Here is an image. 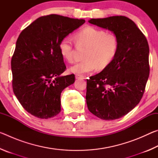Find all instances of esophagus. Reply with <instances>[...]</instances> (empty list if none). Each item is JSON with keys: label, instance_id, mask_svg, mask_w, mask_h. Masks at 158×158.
Wrapping results in <instances>:
<instances>
[{"label": "esophagus", "instance_id": "esophagus-1", "mask_svg": "<svg viewBox=\"0 0 158 158\" xmlns=\"http://www.w3.org/2000/svg\"><path fill=\"white\" fill-rule=\"evenodd\" d=\"M75 77L76 79H84L85 78L84 76L81 75V74H76Z\"/></svg>", "mask_w": 158, "mask_h": 158}]
</instances>
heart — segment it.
Returning a JSON list of instances; mask_svg holds the SVG:
<instances>
[{"label":"heart","mask_w":158,"mask_h":158,"mask_svg":"<svg viewBox=\"0 0 158 158\" xmlns=\"http://www.w3.org/2000/svg\"><path fill=\"white\" fill-rule=\"evenodd\" d=\"M74 39L79 46L88 47L85 60L72 66L69 70L75 74L91 73L106 68L115 57L118 47V40L114 33H108L93 26H85L75 34ZM58 49L60 55L69 63L73 62L74 48L69 37L61 40Z\"/></svg>","instance_id":"obj_1"}]
</instances>
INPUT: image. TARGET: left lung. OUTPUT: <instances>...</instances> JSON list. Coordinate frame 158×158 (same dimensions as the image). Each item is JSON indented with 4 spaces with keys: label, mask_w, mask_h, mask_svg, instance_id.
<instances>
[{
    "label": "left lung",
    "mask_w": 158,
    "mask_h": 158,
    "mask_svg": "<svg viewBox=\"0 0 158 158\" xmlns=\"http://www.w3.org/2000/svg\"><path fill=\"white\" fill-rule=\"evenodd\" d=\"M89 22L113 32L118 47L111 63L87 79L88 109L106 121L120 118L143 95L150 71L148 41L135 23L124 16L91 19Z\"/></svg>",
    "instance_id": "1"
}]
</instances>
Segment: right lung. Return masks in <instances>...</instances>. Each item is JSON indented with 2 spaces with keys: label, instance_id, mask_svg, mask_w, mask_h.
<instances>
[{
  "label": "right lung",
  "instance_id": "obj_1",
  "mask_svg": "<svg viewBox=\"0 0 158 158\" xmlns=\"http://www.w3.org/2000/svg\"><path fill=\"white\" fill-rule=\"evenodd\" d=\"M84 23L58 15L43 16L19 36L11 60L13 91L33 116L47 119L60 112L61 92L75 77L74 74L60 76L66 66L58 45Z\"/></svg>",
  "mask_w": 158,
  "mask_h": 158
}]
</instances>
